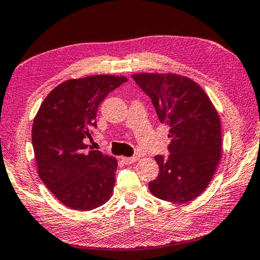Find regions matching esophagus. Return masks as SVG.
Masks as SVG:
<instances>
[{"instance_id": "obj_1", "label": "esophagus", "mask_w": 260, "mask_h": 260, "mask_svg": "<svg viewBox=\"0 0 260 260\" xmlns=\"http://www.w3.org/2000/svg\"><path fill=\"white\" fill-rule=\"evenodd\" d=\"M120 159L122 160V162H124V164L131 165V164H133L135 161H138L139 158L138 157H121Z\"/></svg>"}]
</instances>
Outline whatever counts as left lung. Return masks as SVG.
<instances>
[{
	"instance_id": "obj_1",
	"label": "left lung",
	"mask_w": 260,
	"mask_h": 260,
	"mask_svg": "<svg viewBox=\"0 0 260 260\" xmlns=\"http://www.w3.org/2000/svg\"><path fill=\"white\" fill-rule=\"evenodd\" d=\"M150 96L160 122L169 127L168 158L155 155L158 177L152 194L168 202L196 199L209 185L221 158L218 112L199 84L178 74L132 75Z\"/></svg>"
}]
</instances>
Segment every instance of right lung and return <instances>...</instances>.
Instances as JSON below:
<instances>
[{
    "label": "right lung",
    "mask_w": 260,
    "mask_h": 260,
    "mask_svg": "<svg viewBox=\"0 0 260 260\" xmlns=\"http://www.w3.org/2000/svg\"><path fill=\"white\" fill-rule=\"evenodd\" d=\"M125 82V76L114 75L69 79L52 89L34 118L31 142L39 176L69 208L92 210L112 196L117 160L87 151L84 139L92 138L101 102Z\"/></svg>",
    "instance_id": "1"
}]
</instances>
